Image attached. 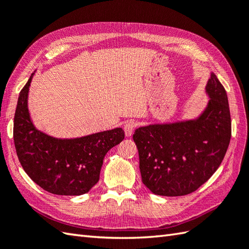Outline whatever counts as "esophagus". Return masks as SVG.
<instances>
[{
    "instance_id": "esophagus-1",
    "label": "esophagus",
    "mask_w": 249,
    "mask_h": 249,
    "mask_svg": "<svg viewBox=\"0 0 249 249\" xmlns=\"http://www.w3.org/2000/svg\"><path fill=\"white\" fill-rule=\"evenodd\" d=\"M136 128V122L135 121H128L126 122L124 124V131H125V135L127 137H130L133 135L134 130Z\"/></svg>"
}]
</instances>
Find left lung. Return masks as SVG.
I'll return each mask as SVG.
<instances>
[{"label":"left lung","mask_w":249,"mask_h":249,"mask_svg":"<svg viewBox=\"0 0 249 249\" xmlns=\"http://www.w3.org/2000/svg\"><path fill=\"white\" fill-rule=\"evenodd\" d=\"M205 89L211 99L197 120L135 130L142 182L153 194L167 197L192 194L223 161L231 138L228 97L213 72Z\"/></svg>","instance_id":"1"}]
</instances>
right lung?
Segmentation results:
<instances>
[{"label":"right lung","instance_id":"obj_1","mask_svg":"<svg viewBox=\"0 0 249 249\" xmlns=\"http://www.w3.org/2000/svg\"><path fill=\"white\" fill-rule=\"evenodd\" d=\"M32 76L19 94L14 119V142L21 166L46 192L86 194L98 182L104 157L124 139V130L114 128L77 139H56L37 130L28 110Z\"/></svg>","mask_w":249,"mask_h":249}]
</instances>
